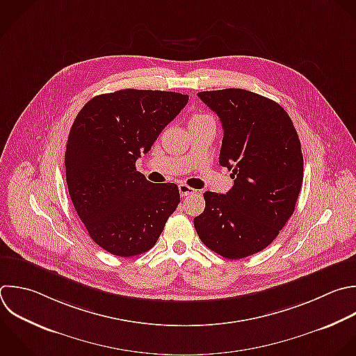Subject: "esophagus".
I'll return each instance as SVG.
<instances>
[{
	"label": "esophagus",
	"mask_w": 356,
	"mask_h": 356,
	"mask_svg": "<svg viewBox=\"0 0 356 356\" xmlns=\"http://www.w3.org/2000/svg\"><path fill=\"white\" fill-rule=\"evenodd\" d=\"M178 189H179V193H181V196H182V197L189 196V195H192V193H195V192H196L193 188H191V186H189V185H186V184H179Z\"/></svg>",
	"instance_id": "1"
}]
</instances>
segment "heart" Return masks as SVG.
<instances>
[{
  "label": "heart",
  "mask_w": 356,
  "mask_h": 356,
  "mask_svg": "<svg viewBox=\"0 0 356 356\" xmlns=\"http://www.w3.org/2000/svg\"><path fill=\"white\" fill-rule=\"evenodd\" d=\"M207 118H211V117H209L206 114H196V115L192 117L191 121H202V120H207Z\"/></svg>",
  "instance_id": "heart-1"
}]
</instances>
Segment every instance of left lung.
I'll list each match as a JSON object with an SVG mask.
<instances>
[{"mask_svg": "<svg viewBox=\"0 0 356 356\" xmlns=\"http://www.w3.org/2000/svg\"><path fill=\"white\" fill-rule=\"evenodd\" d=\"M222 125L220 164L232 171L225 193L204 192L193 224L202 242L231 260L267 248L293 214L303 157L296 129L275 102L243 89L197 93Z\"/></svg>", "mask_w": 356, "mask_h": 356, "instance_id": "8db88e82", "label": "left lung"}]
</instances>
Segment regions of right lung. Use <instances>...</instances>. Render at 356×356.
Listing matches in <instances>:
<instances>
[{
  "label": "right lung",
  "mask_w": 356,
  "mask_h": 356,
  "mask_svg": "<svg viewBox=\"0 0 356 356\" xmlns=\"http://www.w3.org/2000/svg\"><path fill=\"white\" fill-rule=\"evenodd\" d=\"M188 95L124 89L89 100L78 113L65 150L74 207L90 238L121 257L147 252L179 203L175 184H153L136 171Z\"/></svg>",
  "instance_id": "obj_1"
}]
</instances>
